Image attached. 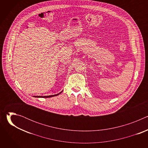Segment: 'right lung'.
<instances>
[{"label": "right lung", "mask_w": 148, "mask_h": 148, "mask_svg": "<svg viewBox=\"0 0 148 148\" xmlns=\"http://www.w3.org/2000/svg\"><path fill=\"white\" fill-rule=\"evenodd\" d=\"M62 91L60 92V93L57 94H55V95H49V96H34V97H37V98H50V97H55L57 96L58 95H59L60 94H61Z\"/></svg>", "instance_id": "right-lung-1"}]
</instances>
